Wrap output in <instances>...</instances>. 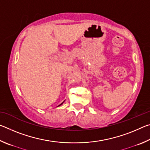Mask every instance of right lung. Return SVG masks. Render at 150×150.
Masks as SVG:
<instances>
[{
    "label": "right lung",
    "instance_id": "obj_1",
    "mask_svg": "<svg viewBox=\"0 0 150 150\" xmlns=\"http://www.w3.org/2000/svg\"><path fill=\"white\" fill-rule=\"evenodd\" d=\"M62 104H63V103H62V104H61V105H59V106H60V105H62Z\"/></svg>",
    "mask_w": 150,
    "mask_h": 150
}]
</instances>
